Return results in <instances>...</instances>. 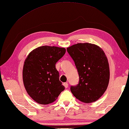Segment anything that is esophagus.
I'll return each instance as SVG.
<instances>
[{
  "label": "esophagus",
  "mask_w": 129,
  "mask_h": 129,
  "mask_svg": "<svg viewBox=\"0 0 129 129\" xmlns=\"http://www.w3.org/2000/svg\"><path fill=\"white\" fill-rule=\"evenodd\" d=\"M64 86H65V88H68V83L67 82H65V83H64Z\"/></svg>",
  "instance_id": "1"
}]
</instances>
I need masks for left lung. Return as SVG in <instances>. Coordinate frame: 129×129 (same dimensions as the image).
I'll return each instance as SVG.
<instances>
[{
  "mask_svg": "<svg viewBox=\"0 0 129 129\" xmlns=\"http://www.w3.org/2000/svg\"><path fill=\"white\" fill-rule=\"evenodd\" d=\"M78 72L79 83L71 90L85 103L97 101L106 91L110 78L108 58L103 50L94 44L77 43L67 48Z\"/></svg>",
  "mask_w": 129,
  "mask_h": 129,
  "instance_id": "1",
  "label": "left lung"
}]
</instances>
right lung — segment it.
Wrapping results in <instances>:
<instances>
[{
  "label": "right lung",
  "instance_id": "obj_1",
  "mask_svg": "<svg viewBox=\"0 0 129 129\" xmlns=\"http://www.w3.org/2000/svg\"><path fill=\"white\" fill-rule=\"evenodd\" d=\"M65 52V48L44 46L34 49L26 58L23 82L28 95L37 103L54 102L64 90L55 64Z\"/></svg>",
  "mask_w": 129,
  "mask_h": 129
}]
</instances>
